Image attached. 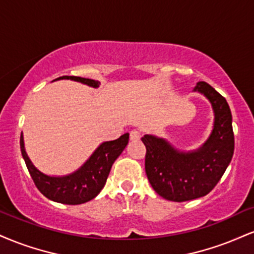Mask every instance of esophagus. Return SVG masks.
I'll use <instances>...</instances> for the list:
<instances>
[{"label":"esophagus","instance_id":"1","mask_svg":"<svg viewBox=\"0 0 254 254\" xmlns=\"http://www.w3.org/2000/svg\"><path fill=\"white\" fill-rule=\"evenodd\" d=\"M139 138H140L139 131H137V130L130 131V139L131 140H133V142H137V140H139Z\"/></svg>","mask_w":254,"mask_h":254}]
</instances>
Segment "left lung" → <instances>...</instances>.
<instances>
[{
    "instance_id": "obj_1",
    "label": "left lung",
    "mask_w": 254,
    "mask_h": 254,
    "mask_svg": "<svg viewBox=\"0 0 254 254\" xmlns=\"http://www.w3.org/2000/svg\"><path fill=\"white\" fill-rule=\"evenodd\" d=\"M194 92L209 100L214 114L212 132L197 149L181 151L167 139L144 135L145 173L154 190L166 200L183 202L204 196L215 187L234 152L232 114L224 97L204 81Z\"/></svg>"
}]
</instances>
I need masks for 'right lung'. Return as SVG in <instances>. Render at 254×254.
<instances>
[{
  "label": "right lung",
  "mask_w": 254,
  "mask_h": 254,
  "mask_svg": "<svg viewBox=\"0 0 254 254\" xmlns=\"http://www.w3.org/2000/svg\"><path fill=\"white\" fill-rule=\"evenodd\" d=\"M64 79L81 82L93 88L99 87L100 85L99 81L93 79L73 77V75H64L56 80H64ZM127 142H129V133H124L115 140L103 142L80 168L68 175L63 176H51L40 172L27 155L22 133L20 138V146L27 169L41 194L54 202L80 204L92 200L100 193L108 180L112 164L123 152Z\"/></svg>",
  "instance_id": "add662e5"
}]
</instances>
